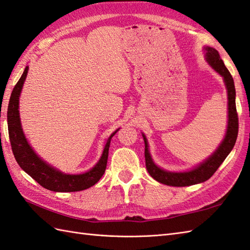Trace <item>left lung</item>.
I'll use <instances>...</instances> for the list:
<instances>
[{
  "mask_svg": "<svg viewBox=\"0 0 250 250\" xmlns=\"http://www.w3.org/2000/svg\"><path fill=\"white\" fill-rule=\"evenodd\" d=\"M206 50V60L209 64L214 67V70L218 72L220 75L224 77L226 87L228 90V109H229V121H228L227 134L225 140L222 141L220 146L218 147L214 155H211L206 161H204L198 167L191 169L189 172L184 173H172L167 172L164 169L158 167L153 163L150 157L149 150H148V144L145 135L143 134L145 142V160H146V168L150 176L156 179L157 182L173 186V187H186V186H191L195 184L203 183L205 180L209 179L215 172L221 166V163L225 161V159L231 152L233 147L235 145V142L238 134V116L236 111L235 105V87L233 77L230 74L229 70L226 67L224 61L215 48L210 47H205Z\"/></svg>",
  "mask_w": 250,
  "mask_h": 250,
  "instance_id": "8db88e82",
  "label": "left lung"
}]
</instances>
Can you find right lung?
I'll return each instance as SVG.
<instances>
[{
  "label": "right lung",
  "instance_id": "right-lung-1",
  "mask_svg": "<svg viewBox=\"0 0 250 250\" xmlns=\"http://www.w3.org/2000/svg\"><path fill=\"white\" fill-rule=\"evenodd\" d=\"M28 66L24 68L23 74L13 89L7 109L8 135L16 161L19 164V167L26 174H29L32 178L35 179L42 187L55 191V192H75V191H82L92 187L103 176L106 169V164H107L110 140L118 130L109 136L104 147L102 157L97 163V166L87 173L67 175L51 167L49 164L45 163L41 158L35 155V152L32 150V148L26 142L22 129H21L18 110L19 95L25 81L26 74H28Z\"/></svg>",
  "mask_w": 250,
  "mask_h": 250
}]
</instances>
